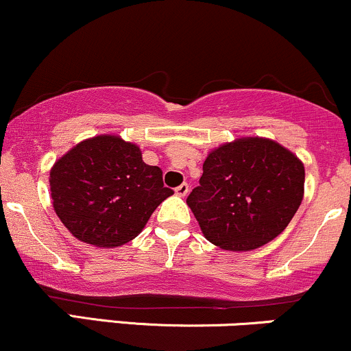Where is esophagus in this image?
Segmentation results:
<instances>
[{"label":"esophagus","instance_id":"obj_1","mask_svg":"<svg viewBox=\"0 0 351 351\" xmlns=\"http://www.w3.org/2000/svg\"><path fill=\"white\" fill-rule=\"evenodd\" d=\"M188 191H189V186H188V183H183V184H180V186L175 189V193H176V195L181 196V198H184V196L188 195Z\"/></svg>","mask_w":351,"mask_h":351}]
</instances>
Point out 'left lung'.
Masks as SVG:
<instances>
[{
  "label": "left lung",
  "instance_id": "obj_1",
  "mask_svg": "<svg viewBox=\"0 0 351 351\" xmlns=\"http://www.w3.org/2000/svg\"><path fill=\"white\" fill-rule=\"evenodd\" d=\"M304 165L267 138H239L216 148L186 198L209 243L251 251L287 228L304 198Z\"/></svg>",
  "mask_w": 351,
  "mask_h": 351
}]
</instances>
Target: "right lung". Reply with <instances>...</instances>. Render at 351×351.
I'll return each instance as SVG.
<instances>
[{
    "label": "right lung",
    "mask_w": 351,
    "mask_h": 351,
    "mask_svg": "<svg viewBox=\"0 0 351 351\" xmlns=\"http://www.w3.org/2000/svg\"><path fill=\"white\" fill-rule=\"evenodd\" d=\"M52 206L77 239L115 247L138 236L158 204L173 195L163 171L134 143L100 135L75 145L51 170Z\"/></svg>",
    "instance_id": "1"
}]
</instances>
